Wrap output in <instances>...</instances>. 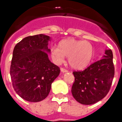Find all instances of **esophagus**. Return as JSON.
<instances>
[{
	"label": "esophagus",
	"instance_id": "34e87169",
	"mask_svg": "<svg viewBox=\"0 0 122 122\" xmlns=\"http://www.w3.org/2000/svg\"><path fill=\"white\" fill-rule=\"evenodd\" d=\"M60 71H61V72H62V73H67V72H68V71H67V70H66V69H64V68L60 69Z\"/></svg>",
	"mask_w": 122,
	"mask_h": 122
}]
</instances>
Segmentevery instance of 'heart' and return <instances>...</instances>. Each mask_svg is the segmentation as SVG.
Masks as SVG:
<instances>
[{"label": "heart", "instance_id": "b5f03b06", "mask_svg": "<svg viewBox=\"0 0 122 122\" xmlns=\"http://www.w3.org/2000/svg\"><path fill=\"white\" fill-rule=\"evenodd\" d=\"M95 49L91 44L86 40H78L69 38L62 40L58 44V47H51L52 60L56 64H61L68 57V63L75 69H83L90 64L94 56Z\"/></svg>", "mask_w": 122, "mask_h": 122}]
</instances>
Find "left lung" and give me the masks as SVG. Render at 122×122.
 Listing matches in <instances>:
<instances>
[{"label":"left lung","instance_id":"left-lung-1","mask_svg":"<svg viewBox=\"0 0 122 122\" xmlns=\"http://www.w3.org/2000/svg\"><path fill=\"white\" fill-rule=\"evenodd\" d=\"M111 49H106L105 55L82 71H74L75 82L71 92L75 99L84 105H91L107 95L114 75Z\"/></svg>","mask_w":122,"mask_h":122}]
</instances>
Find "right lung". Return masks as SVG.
I'll return each instance as SVG.
<instances>
[{
	"mask_svg": "<svg viewBox=\"0 0 122 122\" xmlns=\"http://www.w3.org/2000/svg\"><path fill=\"white\" fill-rule=\"evenodd\" d=\"M51 40L50 36L39 34L23 38L15 46L10 75L15 91L26 101L45 99L60 74V68L48 57Z\"/></svg>",
	"mask_w": 122,
	"mask_h": 122,
	"instance_id": "add662e5",
	"label": "right lung"
}]
</instances>
